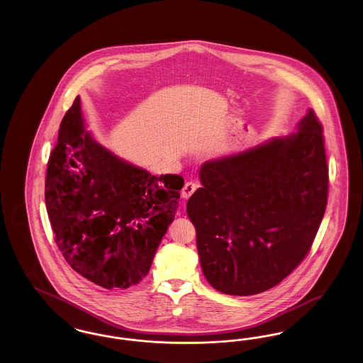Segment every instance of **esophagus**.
Instances as JSON below:
<instances>
[{"label": "esophagus", "instance_id": "34e87169", "mask_svg": "<svg viewBox=\"0 0 363 363\" xmlns=\"http://www.w3.org/2000/svg\"><path fill=\"white\" fill-rule=\"evenodd\" d=\"M196 189H197V184H194V182L190 181V182H186V184L184 185L181 194H182L184 199H189L190 196L196 191Z\"/></svg>", "mask_w": 363, "mask_h": 363}]
</instances>
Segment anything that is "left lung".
<instances>
[{
  "label": "left lung",
  "mask_w": 363,
  "mask_h": 363,
  "mask_svg": "<svg viewBox=\"0 0 363 363\" xmlns=\"http://www.w3.org/2000/svg\"><path fill=\"white\" fill-rule=\"evenodd\" d=\"M188 201L208 283L228 295L275 287L306 257L323 220L328 166L313 110L298 130L208 160Z\"/></svg>",
  "instance_id": "left-lung-1"
}]
</instances>
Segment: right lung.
<instances>
[{"instance_id": "1", "label": "right lung", "mask_w": 363, "mask_h": 363, "mask_svg": "<svg viewBox=\"0 0 363 363\" xmlns=\"http://www.w3.org/2000/svg\"><path fill=\"white\" fill-rule=\"evenodd\" d=\"M182 186L181 175L155 177L95 141L77 96L48 162L45 200L55 243L89 281L129 289L147 277Z\"/></svg>"}]
</instances>
